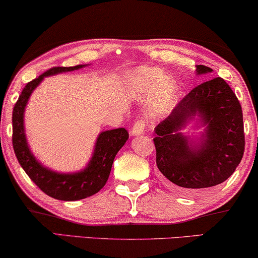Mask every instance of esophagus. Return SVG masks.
Listing matches in <instances>:
<instances>
[{"instance_id": "1", "label": "esophagus", "mask_w": 258, "mask_h": 258, "mask_svg": "<svg viewBox=\"0 0 258 258\" xmlns=\"http://www.w3.org/2000/svg\"><path fill=\"white\" fill-rule=\"evenodd\" d=\"M144 129H146V122L142 121V119H139L134 123L133 128H132V135L133 136H139L142 135L144 133Z\"/></svg>"}]
</instances>
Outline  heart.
<instances>
[{
  "mask_svg": "<svg viewBox=\"0 0 258 258\" xmlns=\"http://www.w3.org/2000/svg\"><path fill=\"white\" fill-rule=\"evenodd\" d=\"M129 82L140 97L146 98L153 93L148 103V112L151 117H161L170 109L177 90L174 77L165 75L161 69L143 67L134 70Z\"/></svg>",
  "mask_w": 258,
  "mask_h": 258,
  "instance_id": "1",
  "label": "heart"
}]
</instances>
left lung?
I'll list each match as a JSON object with an SVG mask.
<instances>
[{
	"label": "left lung",
	"instance_id": "1",
	"mask_svg": "<svg viewBox=\"0 0 258 258\" xmlns=\"http://www.w3.org/2000/svg\"><path fill=\"white\" fill-rule=\"evenodd\" d=\"M213 72L196 66L197 75ZM204 126L200 137L184 136L190 121ZM156 164L162 175L185 192L221 184L234 174L244 153L242 107L221 77L190 91L155 128Z\"/></svg>",
	"mask_w": 258,
	"mask_h": 258
}]
</instances>
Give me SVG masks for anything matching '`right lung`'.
Here are the masks:
<instances>
[{
  "instance_id": "obj_1",
  "label": "right lung",
  "mask_w": 258,
  "mask_h": 258,
  "mask_svg": "<svg viewBox=\"0 0 258 258\" xmlns=\"http://www.w3.org/2000/svg\"><path fill=\"white\" fill-rule=\"evenodd\" d=\"M87 64L55 67L27 83L13 110V147L17 161L31 181L44 194L55 200L79 201L93 196L103 188L116 154L124 146L129 134L124 128L105 130L97 136L94 153L87 167L76 172H58L44 167L31 153L24 130V110L30 95L44 77L79 70Z\"/></svg>"
}]
</instances>
